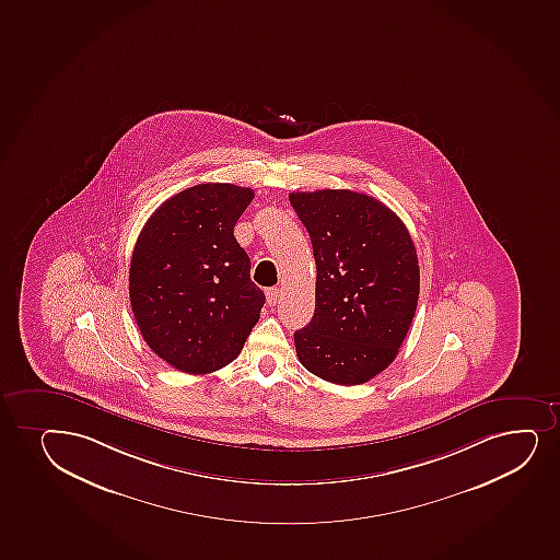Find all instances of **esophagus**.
I'll return each mask as SVG.
<instances>
[{"instance_id": "esophagus-1", "label": "esophagus", "mask_w": 560, "mask_h": 560, "mask_svg": "<svg viewBox=\"0 0 560 560\" xmlns=\"http://www.w3.org/2000/svg\"><path fill=\"white\" fill-rule=\"evenodd\" d=\"M278 296H280V290L278 288H269L267 290V304L275 306L278 303Z\"/></svg>"}]
</instances>
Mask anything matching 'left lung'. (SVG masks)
Wrapping results in <instances>:
<instances>
[{"mask_svg":"<svg viewBox=\"0 0 560 560\" xmlns=\"http://www.w3.org/2000/svg\"><path fill=\"white\" fill-rule=\"evenodd\" d=\"M314 246L315 310L296 357L335 385H362L396 359L417 312L420 270L396 212L353 190L291 192Z\"/></svg>","mask_w":560,"mask_h":560,"instance_id":"1","label":"left lung"}]
</instances>
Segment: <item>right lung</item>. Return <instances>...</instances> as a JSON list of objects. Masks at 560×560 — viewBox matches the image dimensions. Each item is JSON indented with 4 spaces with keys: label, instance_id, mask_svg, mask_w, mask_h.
Returning a JSON list of instances; mask_svg holds the SVG:
<instances>
[{
    "label": "right lung",
    "instance_id": "obj_1",
    "mask_svg": "<svg viewBox=\"0 0 560 560\" xmlns=\"http://www.w3.org/2000/svg\"><path fill=\"white\" fill-rule=\"evenodd\" d=\"M252 188L203 183L149 217L130 259L129 295L143 340L180 372L203 375L237 359L265 293L233 228Z\"/></svg>",
    "mask_w": 560,
    "mask_h": 560
}]
</instances>
